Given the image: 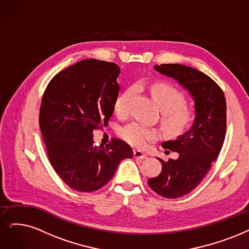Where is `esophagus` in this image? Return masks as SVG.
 Segmentation results:
<instances>
[{"label":"esophagus","instance_id":"esophagus-1","mask_svg":"<svg viewBox=\"0 0 249 249\" xmlns=\"http://www.w3.org/2000/svg\"><path fill=\"white\" fill-rule=\"evenodd\" d=\"M134 156L136 158H141V159H145L147 157V154L143 151H140V150H135L134 151Z\"/></svg>","mask_w":249,"mask_h":249}]
</instances>
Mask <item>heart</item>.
I'll return each instance as SVG.
<instances>
[{
    "label": "heart",
    "instance_id": "obj_1",
    "mask_svg": "<svg viewBox=\"0 0 249 249\" xmlns=\"http://www.w3.org/2000/svg\"><path fill=\"white\" fill-rule=\"evenodd\" d=\"M149 90L163 113L162 122L168 132L180 135L192 126L195 113L185 106L186 99L181 91L165 83H153L149 86ZM135 92L136 86H131L116 99L114 108L118 114H125L128 111V106ZM121 135L127 143L136 147H144L159 137V133L155 128L141 123H132L124 126Z\"/></svg>",
    "mask_w": 249,
    "mask_h": 249
}]
</instances>
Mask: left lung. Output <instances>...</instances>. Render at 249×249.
Returning <instances> with one entry per match:
<instances>
[{
  "mask_svg": "<svg viewBox=\"0 0 249 249\" xmlns=\"http://www.w3.org/2000/svg\"><path fill=\"white\" fill-rule=\"evenodd\" d=\"M190 92L195 101L196 117L190 131L176 140L162 143L164 149L178 153L177 159L162 163L161 173L148 180L152 190L165 198H180L200 184L220 153L227 128L224 92L213 79L195 68L182 64L155 65Z\"/></svg>",
  "mask_w": 249,
  "mask_h": 249,
  "instance_id": "8db88e82",
  "label": "left lung"
}]
</instances>
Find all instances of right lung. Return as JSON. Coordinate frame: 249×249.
<instances>
[{
	"label": "right lung",
	"instance_id": "obj_1",
	"mask_svg": "<svg viewBox=\"0 0 249 249\" xmlns=\"http://www.w3.org/2000/svg\"><path fill=\"white\" fill-rule=\"evenodd\" d=\"M121 72L113 62L85 59L57 73L48 84L39 108V127L47 155L61 180L73 190L93 192L114 176L131 146L113 138L93 146V131L110 119Z\"/></svg>",
	"mask_w": 249,
	"mask_h": 249
}]
</instances>
